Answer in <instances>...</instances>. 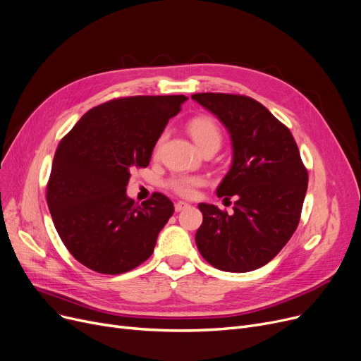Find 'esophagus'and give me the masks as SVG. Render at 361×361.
<instances>
[{"mask_svg": "<svg viewBox=\"0 0 361 361\" xmlns=\"http://www.w3.org/2000/svg\"><path fill=\"white\" fill-rule=\"evenodd\" d=\"M187 207H190V204H188L187 202H177L176 203V212H181L183 209H187Z\"/></svg>", "mask_w": 361, "mask_h": 361, "instance_id": "obj_1", "label": "esophagus"}]
</instances>
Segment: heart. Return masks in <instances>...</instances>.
I'll return each mask as SVG.
<instances>
[{"label": "heart", "mask_w": 361, "mask_h": 361, "mask_svg": "<svg viewBox=\"0 0 361 361\" xmlns=\"http://www.w3.org/2000/svg\"><path fill=\"white\" fill-rule=\"evenodd\" d=\"M188 131L195 140V143L200 147V150L209 145H221L222 136H221V130L218 124L209 118V117H195L188 123ZM165 140V133L159 136L157 145H155V152H158ZM203 180L196 176H174L173 178H169L168 187L171 190L176 192L177 195L183 197H193L196 193V188L202 185Z\"/></svg>", "instance_id": "b5f03b06"}]
</instances>
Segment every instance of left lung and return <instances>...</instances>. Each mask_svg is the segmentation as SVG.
Instances as JSON below:
<instances>
[{
  "mask_svg": "<svg viewBox=\"0 0 361 361\" xmlns=\"http://www.w3.org/2000/svg\"><path fill=\"white\" fill-rule=\"evenodd\" d=\"M228 130L233 164L216 188L235 197L233 214L200 203L196 244L225 272H250L271 262L294 234L307 192V169L288 127L260 102L231 93L192 97Z\"/></svg>",
  "mask_w": 361,
  "mask_h": 361,
  "instance_id": "1",
  "label": "left lung"
}]
</instances>
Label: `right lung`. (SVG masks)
I'll return each instance as SVG.
<instances>
[{"label":"right lung","mask_w":361,"mask_h":361,"mask_svg":"<svg viewBox=\"0 0 361 361\" xmlns=\"http://www.w3.org/2000/svg\"><path fill=\"white\" fill-rule=\"evenodd\" d=\"M185 101L184 94L108 101L89 109L56 147L47 202L56 233L86 268L118 275L154 253L174 204L161 193L137 204L126 187L133 169L149 165Z\"/></svg>","instance_id":"add662e5"}]
</instances>
